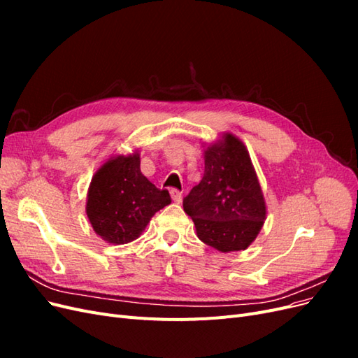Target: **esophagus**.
<instances>
[{
  "mask_svg": "<svg viewBox=\"0 0 358 358\" xmlns=\"http://www.w3.org/2000/svg\"><path fill=\"white\" fill-rule=\"evenodd\" d=\"M170 194H171V199H173V201L175 203H182V192L180 191H178V189H171L170 191Z\"/></svg>",
  "mask_w": 358,
  "mask_h": 358,
  "instance_id": "esophagus-1",
  "label": "esophagus"
}]
</instances>
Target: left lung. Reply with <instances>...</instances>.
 <instances>
[{
  "label": "left lung",
  "mask_w": 358,
  "mask_h": 358,
  "mask_svg": "<svg viewBox=\"0 0 358 358\" xmlns=\"http://www.w3.org/2000/svg\"><path fill=\"white\" fill-rule=\"evenodd\" d=\"M203 149V178L183 199V210L201 242L220 252L242 251L257 239L267 216L251 157L230 131Z\"/></svg>",
  "instance_id": "1"
}]
</instances>
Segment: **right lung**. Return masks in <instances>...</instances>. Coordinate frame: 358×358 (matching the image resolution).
<instances>
[{"label":"right lung","mask_w":358,"mask_h":358,"mask_svg":"<svg viewBox=\"0 0 358 358\" xmlns=\"http://www.w3.org/2000/svg\"><path fill=\"white\" fill-rule=\"evenodd\" d=\"M171 203L140 170V152L113 155L96 169L86 194V216L96 236L125 245L142 236L150 218Z\"/></svg>","instance_id":"add662e5"}]
</instances>
